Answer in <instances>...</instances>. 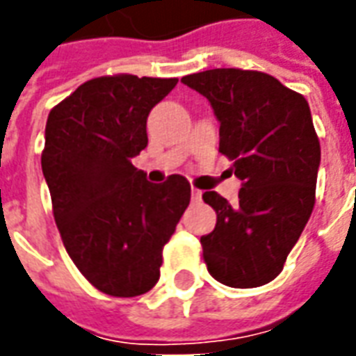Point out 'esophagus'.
<instances>
[{
	"instance_id": "obj_1",
	"label": "esophagus",
	"mask_w": 356,
	"mask_h": 356,
	"mask_svg": "<svg viewBox=\"0 0 356 356\" xmlns=\"http://www.w3.org/2000/svg\"><path fill=\"white\" fill-rule=\"evenodd\" d=\"M191 198H193L194 202H200L202 200V191H200V188H193V191H191Z\"/></svg>"
}]
</instances>
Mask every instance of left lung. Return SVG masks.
<instances>
[{
  "instance_id": "obj_1",
  "label": "left lung",
  "mask_w": 356,
  "mask_h": 356,
  "mask_svg": "<svg viewBox=\"0 0 356 356\" xmlns=\"http://www.w3.org/2000/svg\"><path fill=\"white\" fill-rule=\"evenodd\" d=\"M181 81L209 101L219 152L242 181L236 204L202 194L217 213L216 229L200 238L204 261L225 286H263L282 273L314 208L321 143L309 102L257 70L213 68Z\"/></svg>"
}]
</instances>
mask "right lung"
<instances>
[{"instance_id": "1", "label": "right lung", "mask_w": 356, "mask_h": 356, "mask_svg": "<svg viewBox=\"0 0 356 356\" xmlns=\"http://www.w3.org/2000/svg\"><path fill=\"white\" fill-rule=\"evenodd\" d=\"M177 81L93 78L47 118L42 170L60 238L81 275L114 298L154 288L163 246L191 202L183 175L154 185L131 163L148 145L150 110Z\"/></svg>"}]
</instances>
